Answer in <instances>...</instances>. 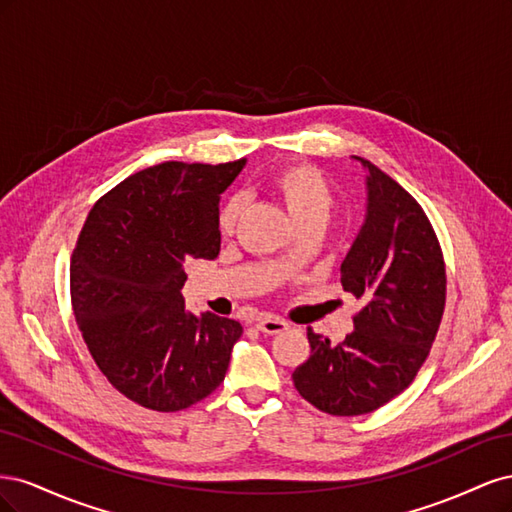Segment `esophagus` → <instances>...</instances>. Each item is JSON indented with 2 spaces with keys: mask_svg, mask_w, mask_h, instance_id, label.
Returning a JSON list of instances; mask_svg holds the SVG:
<instances>
[{
  "mask_svg": "<svg viewBox=\"0 0 512 512\" xmlns=\"http://www.w3.org/2000/svg\"><path fill=\"white\" fill-rule=\"evenodd\" d=\"M256 329L262 331V333H267V335H277V333H284L288 329V324L280 318L271 316V314H260L256 318Z\"/></svg>",
  "mask_w": 512,
  "mask_h": 512,
  "instance_id": "1",
  "label": "esophagus"
}]
</instances>
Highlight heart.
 Returning a JSON list of instances; mask_svg holds the SVG:
<instances>
[{"instance_id":"heart-1","label":"heart","mask_w":512,"mask_h":512,"mask_svg":"<svg viewBox=\"0 0 512 512\" xmlns=\"http://www.w3.org/2000/svg\"><path fill=\"white\" fill-rule=\"evenodd\" d=\"M271 194L284 205L294 226L303 222H322L329 218L333 194L327 179L316 168L305 164H290L269 177ZM241 215V200L232 198L220 213L222 235H230Z\"/></svg>"}]
</instances>
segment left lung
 I'll return each mask as SVG.
<instances>
[{"instance_id": "left-lung-1", "label": "left lung", "mask_w": 512, "mask_h": 512, "mask_svg": "<svg viewBox=\"0 0 512 512\" xmlns=\"http://www.w3.org/2000/svg\"><path fill=\"white\" fill-rule=\"evenodd\" d=\"M365 168V222L342 262V286L361 301L344 342L307 331L312 354L292 380L333 416L374 412L404 393L436 339L446 301L440 243L421 205L382 170Z\"/></svg>"}]
</instances>
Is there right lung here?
<instances>
[{
  "mask_svg": "<svg viewBox=\"0 0 512 512\" xmlns=\"http://www.w3.org/2000/svg\"><path fill=\"white\" fill-rule=\"evenodd\" d=\"M243 166H151L87 215L70 265L74 316L106 380L138 406L185 410L224 382L243 327L185 309L183 265L220 254V196Z\"/></svg>",
  "mask_w": 512,
  "mask_h": 512,
  "instance_id": "obj_1",
  "label": "right lung"
}]
</instances>
